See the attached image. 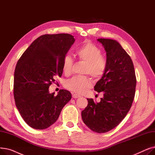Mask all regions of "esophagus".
I'll return each mask as SVG.
<instances>
[{
    "instance_id": "obj_1",
    "label": "esophagus",
    "mask_w": 155,
    "mask_h": 155,
    "mask_svg": "<svg viewBox=\"0 0 155 155\" xmlns=\"http://www.w3.org/2000/svg\"><path fill=\"white\" fill-rule=\"evenodd\" d=\"M72 97H73V98H74V99H77V98H79V97H80L81 96H80V95H78V94H73V95H72Z\"/></svg>"
}]
</instances>
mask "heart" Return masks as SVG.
I'll use <instances>...</instances> for the list:
<instances>
[{"label":"heart","mask_w":155,"mask_h":155,"mask_svg":"<svg viewBox=\"0 0 155 155\" xmlns=\"http://www.w3.org/2000/svg\"><path fill=\"white\" fill-rule=\"evenodd\" d=\"M80 60L85 62L82 73H87L94 78H101L105 72L107 66L106 58L102 55L101 49L90 41H86L77 50ZM73 60L68 55L63 60L62 68L65 75H70L73 66ZM91 80L87 75H78L67 80L64 87L77 94H83L91 87Z\"/></svg>","instance_id":"b5f03b06"}]
</instances>
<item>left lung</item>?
Masks as SVG:
<instances>
[{
	"label": "left lung",
	"instance_id": "8db88e82",
	"mask_svg": "<svg viewBox=\"0 0 155 155\" xmlns=\"http://www.w3.org/2000/svg\"><path fill=\"white\" fill-rule=\"evenodd\" d=\"M106 51L107 66L94 90L104 93L101 102L87 99L82 111L85 125L92 131L104 133L116 127L131 107L134 98L136 78L131 57L116 40L97 39Z\"/></svg>",
	"mask_w": 155,
	"mask_h": 155
}]
</instances>
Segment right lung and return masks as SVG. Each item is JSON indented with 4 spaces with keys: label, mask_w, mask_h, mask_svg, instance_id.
Listing matches in <instances>:
<instances>
[{
    "label": "right lung",
    "mask_w": 155,
    "mask_h": 155,
    "mask_svg": "<svg viewBox=\"0 0 155 155\" xmlns=\"http://www.w3.org/2000/svg\"><path fill=\"white\" fill-rule=\"evenodd\" d=\"M69 34L45 35L24 52L15 68L14 97L24 120L35 129H45L58 119L71 93L60 90L57 95L48 88L63 73L64 57L74 43Z\"/></svg>",
    "instance_id": "obj_1"
}]
</instances>
